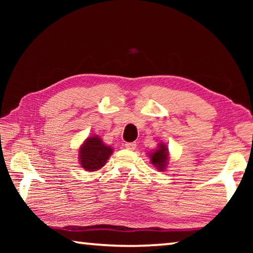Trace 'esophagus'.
<instances>
[{
    "label": "esophagus",
    "mask_w": 253,
    "mask_h": 253,
    "mask_svg": "<svg viewBox=\"0 0 253 253\" xmlns=\"http://www.w3.org/2000/svg\"><path fill=\"white\" fill-rule=\"evenodd\" d=\"M125 147L127 149H129V151H134V149L136 148V144L135 143H126Z\"/></svg>",
    "instance_id": "1"
}]
</instances>
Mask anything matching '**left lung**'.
Instances as JSON below:
<instances>
[{
	"label": "left lung",
	"instance_id": "left-lung-1",
	"mask_svg": "<svg viewBox=\"0 0 253 253\" xmlns=\"http://www.w3.org/2000/svg\"><path fill=\"white\" fill-rule=\"evenodd\" d=\"M149 158L151 163L155 168L163 172L166 169L169 163V148L166 147L165 144H160L156 151L149 153Z\"/></svg>",
	"mask_w": 253,
	"mask_h": 253
}]
</instances>
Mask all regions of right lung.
I'll list each match as a JSON object with an SVG mask.
<instances>
[{
	"label": "right lung",
	"instance_id": "right-lung-1",
	"mask_svg": "<svg viewBox=\"0 0 253 253\" xmlns=\"http://www.w3.org/2000/svg\"><path fill=\"white\" fill-rule=\"evenodd\" d=\"M114 149L104 144L100 137L90 136L84 140L79 148L81 168L93 172L101 169L111 155Z\"/></svg>",
	"mask_w": 253,
	"mask_h": 253
}]
</instances>
